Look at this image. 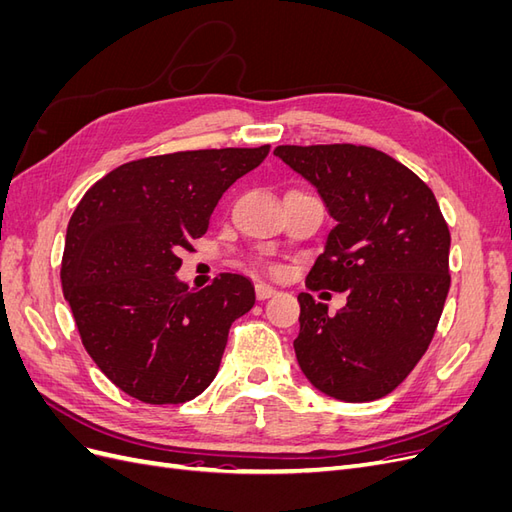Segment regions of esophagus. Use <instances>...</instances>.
I'll use <instances>...</instances> for the list:
<instances>
[{
  "label": "esophagus",
  "mask_w": 512,
  "mask_h": 512,
  "mask_svg": "<svg viewBox=\"0 0 512 512\" xmlns=\"http://www.w3.org/2000/svg\"><path fill=\"white\" fill-rule=\"evenodd\" d=\"M277 290L273 288V286H269V284H256V299L258 301H265V299H269V297H273Z\"/></svg>",
  "instance_id": "34e87169"
}]
</instances>
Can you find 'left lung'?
Wrapping results in <instances>:
<instances>
[{"instance_id":"1","label":"left lung","mask_w":512,"mask_h":512,"mask_svg":"<svg viewBox=\"0 0 512 512\" xmlns=\"http://www.w3.org/2000/svg\"><path fill=\"white\" fill-rule=\"evenodd\" d=\"M275 156L318 190L335 220L309 290L346 292L337 314L299 294V367L324 395L374 401L406 380L431 344L451 286V232L410 168L363 145H280Z\"/></svg>"}]
</instances>
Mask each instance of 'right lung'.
<instances>
[{
	"instance_id": "right-lung-1",
	"label": "right lung",
	"mask_w": 512,
	"mask_h": 512,
	"mask_svg": "<svg viewBox=\"0 0 512 512\" xmlns=\"http://www.w3.org/2000/svg\"><path fill=\"white\" fill-rule=\"evenodd\" d=\"M254 149L177 151L121 164L76 205L61 286L83 346L123 393L183 404L220 369L228 329L254 307L252 282L222 273L203 290L177 280L222 194L267 158Z\"/></svg>"
}]
</instances>
